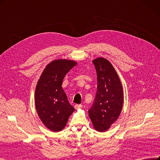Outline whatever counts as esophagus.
Returning a JSON list of instances; mask_svg holds the SVG:
<instances>
[{"mask_svg": "<svg viewBox=\"0 0 160 160\" xmlns=\"http://www.w3.org/2000/svg\"><path fill=\"white\" fill-rule=\"evenodd\" d=\"M82 104H75V109H79V108H82Z\"/></svg>", "mask_w": 160, "mask_h": 160, "instance_id": "1", "label": "esophagus"}]
</instances>
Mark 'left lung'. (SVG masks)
<instances>
[{"instance_id": "obj_1", "label": "left lung", "mask_w": 160, "mask_h": 160, "mask_svg": "<svg viewBox=\"0 0 160 160\" xmlns=\"http://www.w3.org/2000/svg\"><path fill=\"white\" fill-rule=\"evenodd\" d=\"M97 72V89L89 110L94 128L107 130L119 117L123 104V91L118 76L107 59L99 58L92 61Z\"/></svg>"}]
</instances>
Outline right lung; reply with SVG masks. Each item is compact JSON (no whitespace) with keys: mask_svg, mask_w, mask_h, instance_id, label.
<instances>
[{"mask_svg":"<svg viewBox=\"0 0 160 160\" xmlns=\"http://www.w3.org/2000/svg\"><path fill=\"white\" fill-rule=\"evenodd\" d=\"M76 64L70 60H55L46 66L38 82L35 92L36 111L42 122L53 132L62 130L75 111L62 85L66 74Z\"/></svg>","mask_w":160,"mask_h":160,"instance_id":"right-lung-1","label":"right lung"}]
</instances>
